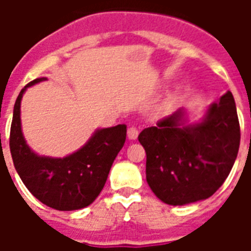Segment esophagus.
<instances>
[{
    "mask_svg": "<svg viewBox=\"0 0 251 251\" xmlns=\"http://www.w3.org/2000/svg\"><path fill=\"white\" fill-rule=\"evenodd\" d=\"M138 134H139V131H138V129L135 126H130L129 129H127V138L131 139V141H135V139H137Z\"/></svg>",
    "mask_w": 251,
    "mask_h": 251,
    "instance_id": "obj_1",
    "label": "esophagus"
}]
</instances>
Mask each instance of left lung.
<instances>
[{"label": "left lung", "mask_w": 251, "mask_h": 251, "mask_svg": "<svg viewBox=\"0 0 251 251\" xmlns=\"http://www.w3.org/2000/svg\"><path fill=\"white\" fill-rule=\"evenodd\" d=\"M240 122L228 91L204 117L187 124L178 109L139 134L145 147L146 178L153 194L171 206L210 198L229 175L240 147Z\"/></svg>", "instance_id": "obj_1"}]
</instances>
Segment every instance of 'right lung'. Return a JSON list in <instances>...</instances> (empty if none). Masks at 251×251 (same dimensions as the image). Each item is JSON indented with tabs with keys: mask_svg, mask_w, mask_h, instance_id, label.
Wrapping results in <instances>:
<instances>
[{
	"mask_svg": "<svg viewBox=\"0 0 251 251\" xmlns=\"http://www.w3.org/2000/svg\"><path fill=\"white\" fill-rule=\"evenodd\" d=\"M29 82L19 92L10 129V152L18 175L31 194L45 206L60 211L80 210L98 198L110 167L126 139V125L98 129L86 145L65 157L40 156L29 149L22 133L21 101Z\"/></svg>",
	"mask_w": 251,
	"mask_h": 251,
	"instance_id": "1",
	"label": "right lung"
}]
</instances>
